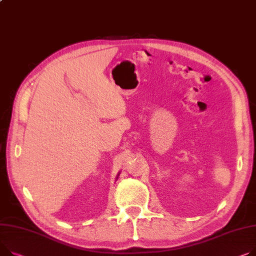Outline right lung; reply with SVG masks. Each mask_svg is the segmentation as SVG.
Returning <instances> with one entry per match:
<instances>
[{
  "label": "right lung",
  "instance_id": "add662e5",
  "mask_svg": "<svg viewBox=\"0 0 256 256\" xmlns=\"http://www.w3.org/2000/svg\"><path fill=\"white\" fill-rule=\"evenodd\" d=\"M117 178H118V177H117Z\"/></svg>",
  "mask_w": 256,
  "mask_h": 256
}]
</instances>
